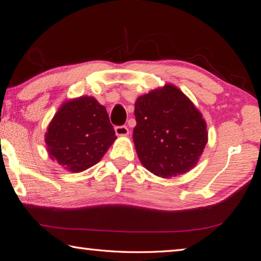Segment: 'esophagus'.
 Listing matches in <instances>:
<instances>
[{
  "instance_id": "obj_1",
  "label": "esophagus",
  "mask_w": 261,
  "mask_h": 261,
  "mask_svg": "<svg viewBox=\"0 0 261 261\" xmlns=\"http://www.w3.org/2000/svg\"><path fill=\"white\" fill-rule=\"evenodd\" d=\"M115 134L117 136H126L129 135V129L126 125H117L115 126Z\"/></svg>"
}]
</instances>
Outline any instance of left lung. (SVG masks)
Masks as SVG:
<instances>
[{"label": "left lung", "mask_w": 261, "mask_h": 261, "mask_svg": "<svg viewBox=\"0 0 261 261\" xmlns=\"http://www.w3.org/2000/svg\"><path fill=\"white\" fill-rule=\"evenodd\" d=\"M134 143L140 162L163 178L187 173L207 144L206 123L174 85L139 96L135 105Z\"/></svg>", "instance_id": "obj_1"}]
</instances>
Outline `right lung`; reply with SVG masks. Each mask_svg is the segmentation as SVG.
Wrapping results in <instances>:
<instances>
[{"label": "right lung", "mask_w": 261, "mask_h": 261, "mask_svg": "<svg viewBox=\"0 0 261 261\" xmlns=\"http://www.w3.org/2000/svg\"><path fill=\"white\" fill-rule=\"evenodd\" d=\"M116 138L103 106L81 96L62 105L48 126L46 144L53 160L81 173L98 163Z\"/></svg>", "instance_id": "add662e5"}]
</instances>
